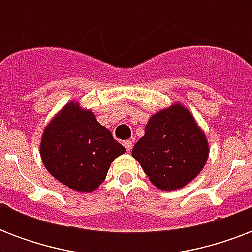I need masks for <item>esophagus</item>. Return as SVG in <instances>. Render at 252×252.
I'll use <instances>...</instances> for the list:
<instances>
[{"mask_svg":"<svg viewBox=\"0 0 252 252\" xmlns=\"http://www.w3.org/2000/svg\"><path fill=\"white\" fill-rule=\"evenodd\" d=\"M123 145L126 146V149L128 150V152H130V150H132V146H133V144H132V141H130V140H126V141L123 142Z\"/></svg>","mask_w":252,"mask_h":252,"instance_id":"esophagus-1","label":"esophagus"}]
</instances>
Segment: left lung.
Here are the masks:
<instances>
[{"label": "left lung", "mask_w": 252, "mask_h": 252, "mask_svg": "<svg viewBox=\"0 0 252 252\" xmlns=\"http://www.w3.org/2000/svg\"><path fill=\"white\" fill-rule=\"evenodd\" d=\"M208 142L187 108L174 104L153 115L132 149L150 182L162 191L189 183L208 159Z\"/></svg>", "instance_id": "obj_1"}]
</instances>
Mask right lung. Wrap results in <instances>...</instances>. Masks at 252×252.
<instances>
[{
    "mask_svg": "<svg viewBox=\"0 0 252 252\" xmlns=\"http://www.w3.org/2000/svg\"><path fill=\"white\" fill-rule=\"evenodd\" d=\"M126 152L91 111L69 103L45 128L41 161L51 175L78 192H91L106 178L115 158Z\"/></svg>",
    "mask_w": 252,
    "mask_h": 252,
    "instance_id": "1",
    "label": "right lung"
}]
</instances>
